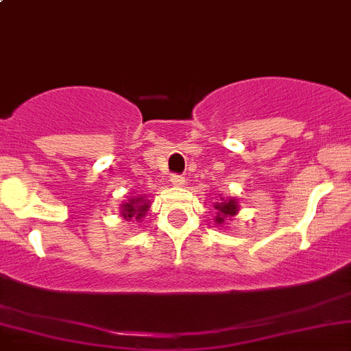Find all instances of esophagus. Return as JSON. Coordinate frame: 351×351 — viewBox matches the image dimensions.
<instances>
[{
	"instance_id": "34e87169",
	"label": "esophagus",
	"mask_w": 351,
	"mask_h": 351,
	"mask_svg": "<svg viewBox=\"0 0 351 351\" xmlns=\"http://www.w3.org/2000/svg\"><path fill=\"white\" fill-rule=\"evenodd\" d=\"M171 183L175 186H183V185H185V178H183V176H180V175H173L171 176Z\"/></svg>"
}]
</instances>
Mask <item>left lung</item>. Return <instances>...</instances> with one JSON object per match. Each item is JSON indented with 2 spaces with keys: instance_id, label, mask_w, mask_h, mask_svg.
I'll list each match as a JSON object with an SVG mask.
<instances>
[{
  "instance_id": "left-lung-1",
  "label": "left lung",
  "mask_w": 351,
  "mask_h": 351,
  "mask_svg": "<svg viewBox=\"0 0 351 351\" xmlns=\"http://www.w3.org/2000/svg\"><path fill=\"white\" fill-rule=\"evenodd\" d=\"M214 208L217 210V215H215V222L217 224H224V221H229V219L234 217L239 210L236 198H228V200L221 198V202H217L214 205Z\"/></svg>"
}]
</instances>
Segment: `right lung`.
I'll list each match as a JSON object with an SVG mask.
<instances>
[{
    "label": "right lung",
    "mask_w": 351,
    "mask_h": 351,
    "mask_svg": "<svg viewBox=\"0 0 351 351\" xmlns=\"http://www.w3.org/2000/svg\"><path fill=\"white\" fill-rule=\"evenodd\" d=\"M147 210H149V202L146 200V197H132L122 205V217L125 221H132V219L141 221Z\"/></svg>",
    "instance_id": "right-lung-1"
}]
</instances>
